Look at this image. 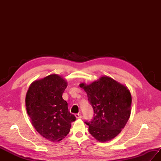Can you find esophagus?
Masks as SVG:
<instances>
[{"label": "esophagus", "mask_w": 161, "mask_h": 161, "mask_svg": "<svg viewBox=\"0 0 161 161\" xmlns=\"http://www.w3.org/2000/svg\"><path fill=\"white\" fill-rule=\"evenodd\" d=\"M75 117H76V118H77V119H80V118H82V115H81V114H75Z\"/></svg>", "instance_id": "esophagus-1"}]
</instances>
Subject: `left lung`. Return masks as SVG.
I'll use <instances>...</instances> for the list:
<instances>
[{
  "label": "left lung",
  "instance_id": "8db88e82",
  "mask_svg": "<svg viewBox=\"0 0 161 161\" xmlns=\"http://www.w3.org/2000/svg\"><path fill=\"white\" fill-rule=\"evenodd\" d=\"M93 108L94 118L88 131L97 141L106 142L116 137L125 127L131 115V95L124 84L108 76L93 82L81 83Z\"/></svg>",
  "mask_w": 161,
  "mask_h": 161
}]
</instances>
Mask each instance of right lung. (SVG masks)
Returning a JSON list of instances; mask_svg holds the SVG:
<instances>
[{
    "label": "right lung",
    "instance_id": "obj_1",
    "mask_svg": "<svg viewBox=\"0 0 161 161\" xmlns=\"http://www.w3.org/2000/svg\"><path fill=\"white\" fill-rule=\"evenodd\" d=\"M67 86L62 77L52 74L34 81L27 91L25 107L32 125L50 141L59 142L66 137L76 119L62 97Z\"/></svg>",
    "mask_w": 161,
    "mask_h": 161
}]
</instances>
